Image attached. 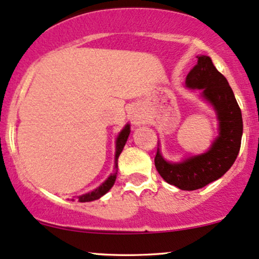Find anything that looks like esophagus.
I'll list each match as a JSON object with an SVG mask.
<instances>
[{
	"instance_id": "34e87169",
	"label": "esophagus",
	"mask_w": 259,
	"mask_h": 259,
	"mask_svg": "<svg viewBox=\"0 0 259 259\" xmlns=\"http://www.w3.org/2000/svg\"><path fill=\"white\" fill-rule=\"evenodd\" d=\"M131 121H132V123L135 124V126H139L140 123H142V116H140L139 113H133L132 116H131Z\"/></svg>"
}]
</instances>
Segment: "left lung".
Wrapping results in <instances>:
<instances>
[{
	"label": "left lung",
	"instance_id": "8db88e82",
	"mask_svg": "<svg viewBox=\"0 0 259 259\" xmlns=\"http://www.w3.org/2000/svg\"><path fill=\"white\" fill-rule=\"evenodd\" d=\"M190 89H202L203 97L213 105L220 121V136L205 154L181 163H169L157 150L155 167L168 184L185 191L206 186L227 173L238 157L241 145L242 116L227 79L213 66L209 56H198L197 65L186 76Z\"/></svg>",
	"mask_w": 259,
	"mask_h": 259
}]
</instances>
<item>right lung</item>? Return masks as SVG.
<instances>
[{"label":"right lung","mask_w":259,"mask_h":259,"mask_svg":"<svg viewBox=\"0 0 259 259\" xmlns=\"http://www.w3.org/2000/svg\"><path fill=\"white\" fill-rule=\"evenodd\" d=\"M130 132H131L130 124H126V127H124V128L121 131L119 137H117L116 154H115V167H117V159H119V156L121 154V151H122L123 146H124V144H126L127 138H128V136H130ZM115 180H116V173L110 175V177L108 178L107 180H105L100 187L96 188L95 191H92V192L88 193V194H82V196L79 197V202H81V203L91 202V200H96V199H98V198H101L102 196H103V194L107 193L108 191H109L110 188L113 187Z\"/></svg>","instance_id":"1"}]
</instances>
